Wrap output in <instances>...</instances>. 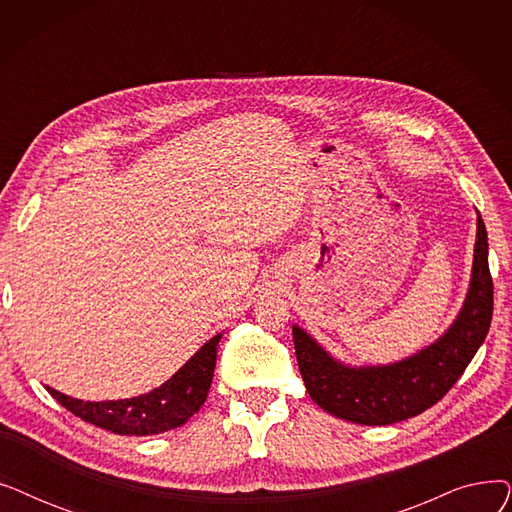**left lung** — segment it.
Returning a JSON list of instances; mask_svg holds the SVG:
<instances>
[{"instance_id": "8db88e82", "label": "left lung", "mask_w": 512, "mask_h": 512, "mask_svg": "<svg viewBox=\"0 0 512 512\" xmlns=\"http://www.w3.org/2000/svg\"><path fill=\"white\" fill-rule=\"evenodd\" d=\"M494 284L488 265V232L477 211L471 280L461 311L432 344L392 363L351 365L328 353L299 324L294 353L313 402L330 415L359 425H390L434 407L461 378L490 330Z\"/></svg>"}]
</instances>
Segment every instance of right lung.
I'll list each match as a JSON object with an SVG mask.
<instances>
[{
  "instance_id": "add662e5",
  "label": "right lung",
  "mask_w": 512,
  "mask_h": 512,
  "mask_svg": "<svg viewBox=\"0 0 512 512\" xmlns=\"http://www.w3.org/2000/svg\"><path fill=\"white\" fill-rule=\"evenodd\" d=\"M222 334L209 338L170 380L147 394L120 400H80L45 388L64 409L120 436H153L184 425L205 402Z\"/></svg>"
}]
</instances>
